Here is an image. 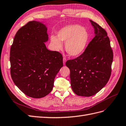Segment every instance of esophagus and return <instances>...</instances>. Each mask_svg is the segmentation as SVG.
Wrapping results in <instances>:
<instances>
[{
  "instance_id": "34e87169",
  "label": "esophagus",
  "mask_w": 126,
  "mask_h": 126,
  "mask_svg": "<svg viewBox=\"0 0 126 126\" xmlns=\"http://www.w3.org/2000/svg\"><path fill=\"white\" fill-rule=\"evenodd\" d=\"M66 62V58L65 57H63V65H65Z\"/></svg>"
}]
</instances>
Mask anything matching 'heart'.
I'll use <instances>...</instances> for the list:
<instances>
[{"mask_svg": "<svg viewBox=\"0 0 126 126\" xmlns=\"http://www.w3.org/2000/svg\"><path fill=\"white\" fill-rule=\"evenodd\" d=\"M57 36L51 37L54 49L57 51L62 49V42H64L66 51L72 57H79L84 52L89 39L87 31L80 25L75 24L63 27L59 31Z\"/></svg>", "mask_w": 126, "mask_h": 126, "instance_id": "obj_1", "label": "heart"}]
</instances>
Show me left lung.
<instances>
[{
	"mask_svg": "<svg viewBox=\"0 0 126 126\" xmlns=\"http://www.w3.org/2000/svg\"><path fill=\"white\" fill-rule=\"evenodd\" d=\"M89 21L94 30V38L81 55L66 63L70 70L72 90L82 96L94 95L107 84L113 59L107 32L96 23Z\"/></svg>",
	"mask_w": 126,
	"mask_h": 126,
	"instance_id": "left-lung-1",
	"label": "left lung"
}]
</instances>
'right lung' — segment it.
Instances as JSON below:
<instances>
[{
  "label": "right lung",
  "instance_id": "add662e5",
  "mask_svg": "<svg viewBox=\"0 0 126 126\" xmlns=\"http://www.w3.org/2000/svg\"><path fill=\"white\" fill-rule=\"evenodd\" d=\"M47 31L41 22L30 21L18 31L11 47V78L21 91L33 98H41L52 91L63 66L62 55L46 48Z\"/></svg>",
  "mask_w": 126,
  "mask_h": 126
}]
</instances>
